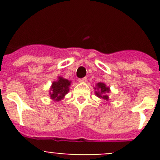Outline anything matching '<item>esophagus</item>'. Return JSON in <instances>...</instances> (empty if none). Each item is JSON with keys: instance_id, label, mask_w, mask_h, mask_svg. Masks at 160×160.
I'll use <instances>...</instances> for the list:
<instances>
[{"instance_id": "obj_1", "label": "esophagus", "mask_w": 160, "mask_h": 160, "mask_svg": "<svg viewBox=\"0 0 160 160\" xmlns=\"http://www.w3.org/2000/svg\"><path fill=\"white\" fill-rule=\"evenodd\" d=\"M87 80V77H83V78H80L78 79V81L80 82V83H83V82H86Z\"/></svg>"}]
</instances>
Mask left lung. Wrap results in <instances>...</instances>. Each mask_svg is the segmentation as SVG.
Here are the masks:
<instances>
[{"label": "left lung", "instance_id": "left-lung-1", "mask_svg": "<svg viewBox=\"0 0 160 160\" xmlns=\"http://www.w3.org/2000/svg\"><path fill=\"white\" fill-rule=\"evenodd\" d=\"M97 86H98V89L99 90V92H95L97 96L101 98L102 99L105 100V101H108L109 98L107 95V93H109V88H107L104 83H98Z\"/></svg>", "mask_w": 160, "mask_h": 160}]
</instances>
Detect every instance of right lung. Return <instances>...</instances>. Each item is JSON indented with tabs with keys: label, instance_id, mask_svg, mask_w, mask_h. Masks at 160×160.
<instances>
[{
	"label": "right lung",
	"instance_id": "add662e5",
	"mask_svg": "<svg viewBox=\"0 0 160 160\" xmlns=\"http://www.w3.org/2000/svg\"><path fill=\"white\" fill-rule=\"evenodd\" d=\"M70 85V82L68 80L62 77H59V80L53 82L52 85L51 92H50V97L52 99L56 101L62 99L63 97L68 93Z\"/></svg>",
	"mask_w": 160,
	"mask_h": 160
}]
</instances>
